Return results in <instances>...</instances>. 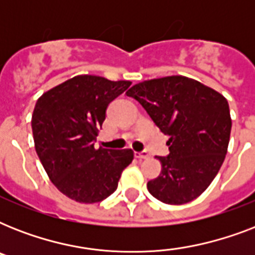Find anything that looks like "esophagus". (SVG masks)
<instances>
[{"label": "esophagus", "mask_w": 255, "mask_h": 255, "mask_svg": "<svg viewBox=\"0 0 255 255\" xmlns=\"http://www.w3.org/2000/svg\"><path fill=\"white\" fill-rule=\"evenodd\" d=\"M148 153L147 152H135V157L139 160H144V159H148Z\"/></svg>", "instance_id": "34e87169"}]
</instances>
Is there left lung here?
Masks as SVG:
<instances>
[{
	"mask_svg": "<svg viewBox=\"0 0 255 255\" xmlns=\"http://www.w3.org/2000/svg\"><path fill=\"white\" fill-rule=\"evenodd\" d=\"M127 96L137 100L169 136V155L157 156L163 169L148 181L149 193L169 205L197 198L217 176L228 152L232 129L228 100L181 75L137 83Z\"/></svg>",
	"mask_w": 255,
	"mask_h": 255,
	"instance_id": "1",
	"label": "left lung"
}]
</instances>
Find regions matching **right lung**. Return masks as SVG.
<instances>
[{"mask_svg": "<svg viewBox=\"0 0 255 255\" xmlns=\"http://www.w3.org/2000/svg\"><path fill=\"white\" fill-rule=\"evenodd\" d=\"M129 86V81L78 75L37 100L31 118L35 151L51 182L71 200L103 201L132 163L131 149L94 147L108 104Z\"/></svg>", "mask_w": 255, "mask_h": 255, "instance_id": "1", "label": "right lung"}]
</instances>
